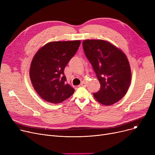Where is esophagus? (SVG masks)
I'll return each instance as SVG.
<instances>
[{
	"mask_svg": "<svg viewBox=\"0 0 155 155\" xmlns=\"http://www.w3.org/2000/svg\"><path fill=\"white\" fill-rule=\"evenodd\" d=\"M86 83L85 82H83L82 84H81L80 85V87H86Z\"/></svg>",
	"mask_w": 155,
	"mask_h": 155,
	"instance_id": "1",
	"label": "esophagus"
}]
</instances>
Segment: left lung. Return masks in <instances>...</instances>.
<instances>
[{
	"instance_id": "obj_1",
	"label": "left lung",
	"mask_w": 155,
	"mask_h": 155,
	"mask_svg": "<svg viewBox=\"0 0 155 155\" xmlns=\"http://www.w3.org/2000/svg\"><path fill=\"white\" fill-rule=\"evenodd\" d=\"M83 48L98 78L101 89L94 98L104 105L119 101L131 82V70L125 53L107 41L85 39Z\"/></svg>"
}]
</instances>
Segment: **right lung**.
Here are the masks:
<instances>
[{"label": "right lung", "mask_w": 155, "mask_h": 155, "mask_svg": "<svg viewBox=\"0 0 155 155\" xmlns=\"http://www.w3.org/2000/svg\"><path fill=\"white\" fill-rule=\"evenodd\" d=\"M80 40L48 43L35 54L29 70L32 87L49 103L59 104L68 99L75 89L66 83L64 69L80 45Z\"/></svg>", "instance_id": "right-lung-1"}]
</instances>
